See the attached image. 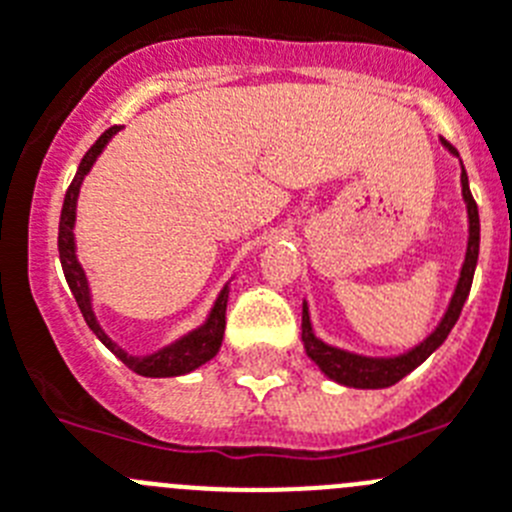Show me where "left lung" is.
<instances>
[{"instance_id":"1","label":"left lung","mask_w":512,"mask_h":512,"mask_svg":"<svg viewBox=\"0 0 512 512\" xmlns=\"http://www.w3.org/2000/svg\"><path fill=\"white\" fill-rule=\"evenodd\" d=\"M441 145L449 150L454 158H459V153L449 142L441 137ZM462 163V160H459ZM462 199L464 209H467V252H464L462 270H459L457 285H454V293L449 298V306H446L444 316H441L439 324L434 326V331L418 342L416 347L405 349V352L393 354V357H370V354H357L349 352V349H339L326 344L324 339L316 336L311 324V313H308V303L303 301V321H301V342L306 349L308 359L313 365L319 367L329 380L339 382V385H347V388H359V390H380L390 388L398 380H403L408 372L416 370L418 365H423L436 349L444 344V339L449 336V331L457 324L459 313H462L464 301L469 296V288H472L474 267H477V257H480V211L472 199V191H469V178L467 170L462 165Z\"/></svg>"}]
</instances>
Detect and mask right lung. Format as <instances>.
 Masks as SVG:
<instances>
[{"label": "right lung", "instance_id": "obj_1", "mask_svg": "<svg viewBox=\"0 0 512 512\" xmlns=\"http://www.w3.org/2000/svg\"><path fill=\"white\" fill-rule=\"evenodd\" d=\"M122 127H109L94 145L89 147V153L81 158L78 163L76 176H73L71 186L66 191V199H63L61 209V224H58V255H61L63 275H66V283L71 288L73 298H76L78 308L84 313V321L89 324V329L94 331L96 339H99L104 347L112 354H117L124 365L130 367L132 372L142 377H178L188 375V372L199 370L201 365H206L209 359H214L222 349L224 339V326H227V301H229V283L219 290L214 306H211L209 316L201 326L186 331L183 336H178L176 342L165 344V347L155 349L150 354H130L127 349L119 347L107 331L101 329L99 319L94 313V298H91V285L89 278H86L84 265L78 262L76 255V237H73V227H76V204H78V193H81V183L89 176V170L94 168L96 158L104 153V147L109 145L117 132Z\"/></svg>", "mask_w": 512, "mask_h": 512}]
</instances>
